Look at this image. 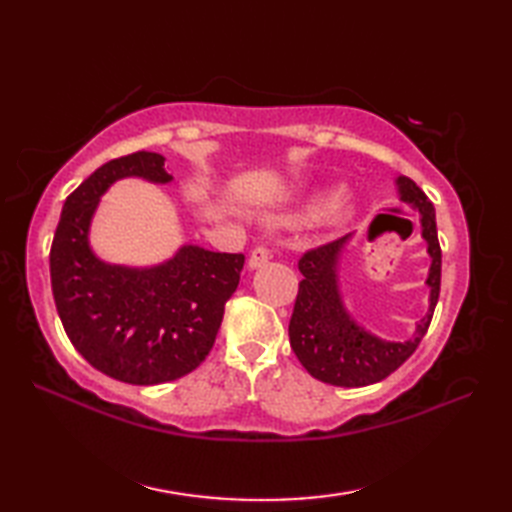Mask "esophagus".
<instances>
[{"instance_id":"obj_1","label":"esophagus","mask_w":512,"mask_h":512,"mask_svg":"<svg viewBox=\"0 0 512 512\" xmlns=\"http://www.w3.org/2000/svg\"><path fill=\"white\" fill-rule=\"evenodd\" d=\"M270 259V250L266 246H257L253 248V253L248 257V268L255 270V268H262L264 264H268Z\"/></svg>"}]
</instances>
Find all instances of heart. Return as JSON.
<instances>
[{"label": "heart", "mask_w": 512, "mask_h": 512, "mask_svg": "<svg viewBox=\"0 0 512 512\" xmlns=\"http://www.w3.org/2000/svg\"><path fill=\"white\" fill-rule=\"evenodd\" d=\"M336 200H339V195L336 193H325L321 195V198L314 200L310 206H308V217H321L328 211H332V217L334 220H343V217H347V213L341 209V206H336Z\"/></svg>", "instance_id": "obj_1"}]
</instances>
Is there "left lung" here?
Segmentation results:
<instances>
[{
	"mask_svg": "<svg viewBox=\"0 0 512 512\" xmlns=\"http://www.w3.org/2000/svg\"><path fill=\"white\" fill-rule=\"evenodd\" d=\"M400 200L420 213L422 239L427 242L431 268L427 277L429 312L416 325L407 341H383L361 328L343 306L339 290V259L350 235L334 239L303 253L299 270V292L292 310L288 334L292 352L308 374L336 387H365L394 374L416 352L440 297L442 250L438 242L436 209L416 182L407 176L396 180Z\"/></svg>",
	"mask_w": 512,
	"mask_h": 512,
	"instance_id": "8db88e82",
	"label": "left lung"
}]
</instances>
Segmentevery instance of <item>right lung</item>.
Instances as JSON below:
<instances>
[{
  "label": "right lung",
  "mask_w": 512,
  "mask_h": 512,
  "mask_svg": "<svg viewBox=\"0 0 512 512\" xmlns=\"http://www.w3.org/2000/svg\"><path fill=\"white\" fill-rule=\"evenodd\" d=\"M167 184L165 158L136 151L83 180L63 204L50 248L52 295L63 330L85 361L129 385L169 383L193 372L215 343L242 253L182 246L151 268L107 264L90 248L101 195L121 178Z\"/></svg>",
  "instance_id": "add662e5"
}]
</instances>
